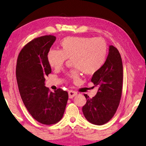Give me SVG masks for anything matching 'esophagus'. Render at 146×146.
I'll use <instances>...</instances> for the list:
<instances>
[{"mask_svg": "<svg viewBox=\"0 0 146 146\" xmlns=\"http://www.w3.org/2000/svg\"><path fill=\"white\" fill-rule=\"evenodd\" d=\"M68 94H69V98L71 99V98H74L75 96H77V93L75 91H73V90H70V91H69Z\"/></svg>", "mask_w": 146, "mask_h": 146, "instance_id": "obj_1", "label": "esophagus"}]
</instances>
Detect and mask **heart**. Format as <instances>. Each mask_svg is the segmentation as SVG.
Wrapping results in <instances>:
<instances>
[{
	"instance_id": "b5f03b06",
	"label": "heart",
	"mask_w": 146,
	"mask_h": 146,
	"mask_svg": "<svg viewBox=\"0 0 146 146\" xmlns=\"http://www.w3.org/2000/svg\"><path fill=\"white\" fill-rule=\"evenodd\" d=\"M60 50L48 51V64L54 69H60L67 60L71 59V64L75 68L69 71L67 76L74 80L79 79L81 71L86 75L98 72L105 64L107 57V44L100 37L68 36L60 41Z\"/></svg>"
}]
</instances>
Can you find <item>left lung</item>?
Segmentation results:
<instances>
[{"label": "left lung", "instance_id": "obj_1", "mask_svg": "<svg viewBox=\"0 0 146 146\" xmlns=\"http://www.w3.org/2000/svg\"><path fill=\"white\" fill-rule=\"evenodd\" d=\"M91 81L98 91L92 98L84 94L87 101L82 112L90 123L101 125L112 118L121 98L123 64L118 50L113 45H110L105 64L94 74Z\"/></svg>", "mask_w": 146, "mask_h": 146}]
</instances>
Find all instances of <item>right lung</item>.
Wrapping results in <instances>:
<instances>
[{"instance_id": "1", "label": "right lung", "mask_w": 146, "mask_h": 146, "mask_svg": "<svg viewBox=\"0 0 146 146\" xmlns=\"http://www.w3.org/2000/svg\"><path fill=\"white\" fill-rule=\"evenodd\" d=\"M56 37L34 38L19 52L16 78L23 102L32 117L43 125L55 124L63 117L68 93L61 88L54 92L45 86V77L51 73L47 54Z\"/></svg>"}]
</instances>
